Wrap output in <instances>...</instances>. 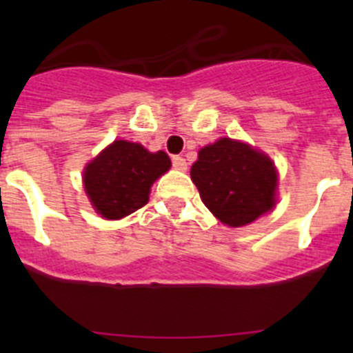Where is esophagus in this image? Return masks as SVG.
<instances>
[{
	"label": "esophagus",
	"mask_w": 353,
	"mask_h": 353,
	"mask_svg": "<svg viewBox=\"0 0 353 353\" xmlns=\"http://www.w3.org/2000/svg\"><path fill=\"white\" fill-rule=\"evenodd\" d=\"M171 162H173V168H176V170H180V171H185L187 170L185 159L180 157V155H174V157L171 159Z\"/></svg>",
	"instance_id": "esophagus-1"
}]
</instances>
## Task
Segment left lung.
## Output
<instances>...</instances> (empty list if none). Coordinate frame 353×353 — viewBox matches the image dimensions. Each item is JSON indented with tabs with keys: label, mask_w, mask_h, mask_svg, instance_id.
Masks as SVG:
<instances>
[{
	"label": "left lung",
	"mask_w": 353,
	"mask_h": 353,
	"mask_svg": "<svg viewBox=\"0 0 353 353\" xmlns=\"http://www.w3.org/2000/svg\"><path fill=\"white\" fill-rule=\"evenodd\" d=\"M191 179L205 207L230 226L252 223L276 205L272 161L245 143L223 138L201 148Z\"/></svg>",
	"instance_id": "1"
}]
</instances>
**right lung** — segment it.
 Instances as JSON below:
<instances>
[{
  "instance_id": "right-lung-1",
  "label": "right lung",
  "mask_w": 353,
  "mask_h": 353,
  "mask_svg": "<svg viewBox=\"0 0 353 353\" xmlns=\"http://www.w3.org/2000/svg\"><path fill=\"white\" fill-rule=\"evenodd\" d=\"M171 161L166 152L152 154L138 143L114 141L84 170V189L105 219H121L148 203L150 187Z\"/></svg>"
}]
</instances>
